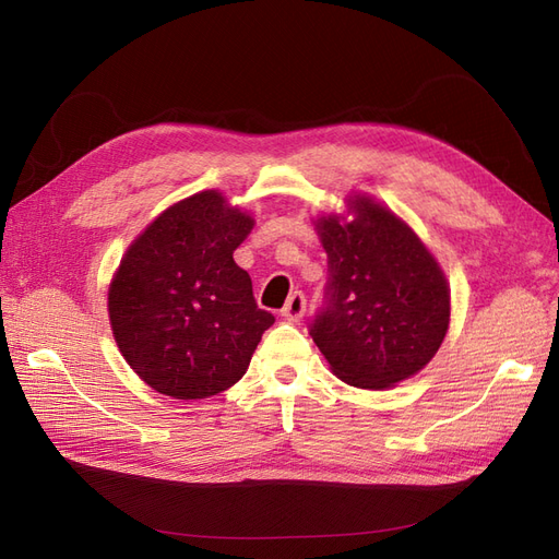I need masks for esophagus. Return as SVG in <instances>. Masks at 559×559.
Here are the masks:
<instances>
[{
	"instance_id": "34e87169",
	"label": "esophagus",
	"mask_w": 559,
	"mask_h": 559,
	"mask_svg": "<svg viewBox=\"0 0 559 559\" xmlns=\"http://www.w3.org/2000/svg\"><path fill=\"white\" fill-rule=\"evenodd\" d=\"M306 296H302L300 292H294L289 296V300H286V306L282 308V317L289 319V321H298L302 319V314H306Z\"/></svg>"
}]
</instances>
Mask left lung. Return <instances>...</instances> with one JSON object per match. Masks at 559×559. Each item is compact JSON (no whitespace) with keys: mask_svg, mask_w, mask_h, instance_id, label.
Masks as SVG:
<instances>
[{"mask_svg":"<svg viewBox=\"0 0 559 559\" xmlns=\"http://www.w3.org/2000/svg\"><path fill=\"white\" fill-rule=\"evenodd\" d=\"M329 257V306L310 329L333 376L389 389L417 376L450 329V282L419 235L368 193L312 218Z\"/></svg>","mask_w":559,"mask_h":559,"instance_id":"left-lung-1","label":"left lung"}]
</instances>
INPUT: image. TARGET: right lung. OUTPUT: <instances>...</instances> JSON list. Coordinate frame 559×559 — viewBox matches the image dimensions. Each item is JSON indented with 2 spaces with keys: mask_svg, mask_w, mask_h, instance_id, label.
<instances>
[{
  "mask_svg": "<svg viewBox=\"0 0 559 559\" xmlns=\"http://www.w3.org/2000/svg\"><path fill=\"white\" fill-rule=\"evenodd\" d=\"M253 216L216 189L163 210L134 238L107 292L114 341L158 394L207 399L238 382L275 317L233 259Z\"/></svg>",
  "mask_w": 559,
  "mask_h": 559,
  "instance_id": "add662e5",
  "label": "right lung"
}]
</instances>
